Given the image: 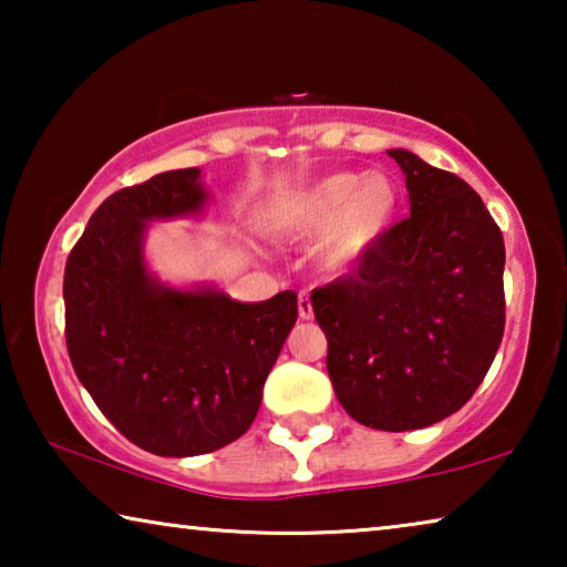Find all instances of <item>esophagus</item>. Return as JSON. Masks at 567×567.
<instances>
[{
  "label": "esophagus",
  "instance_id": "1",
  "mask_svg": "<svg viewBox=\"0 0 567 567\" xmlns=\"http://www.w3.org/2000/svg\"><path fill=\"white\" fill-rule=\"evenodd\" d=\"M297 312H300V320H312V302H310V295L300 292L297 297Z\"/></svg>",
  "mask_w": 567,
  "mask_h": 567
}]
</instances>
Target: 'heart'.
<instances>
[{
    "mask_svg": "<svg viewBox=\"0 0 567 567\" xmlns=\"http://www.w3.org/2000/svg\"><path fill=\"white\" fill-rule=\"evenodd\" d=\"M400 192L382 169L330 172L297 187L272 209L270 225L290 243L320 237L318 262L344 272L375 252L398 223Z\"/></svg>",
    "mask_w": 567,
    "mask_h": 567,
    "instance_id": "heart-1",
    "label": "heart"
}]
</instances>
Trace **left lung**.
Wrapping results in <instances>:
<instances>
[{"instance_id": "8db88e82", "label": "left lung", "mask_w": 567, "mask_h": 567, "mask_svg": "<svg viewBox=\"0 0 567 567\" xmlns=\"http://www.w3.org/2000/svg\"><path fill=\"white\" fill-rule=\"evenodd\" d=\"M410 217L358 270L312 290L340 405L388 433L420 430L473 398L505 330L501 227L465 179L388 150Z\"/></svg>"}]
</instances>
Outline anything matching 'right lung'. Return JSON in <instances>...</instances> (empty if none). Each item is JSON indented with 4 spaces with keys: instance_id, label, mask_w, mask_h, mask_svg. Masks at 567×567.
I'll list each match as a JSON object with an SVG mask.
<instances>
[{
    "instance_id": "right-lung-1",
    "label": "right lung",
    "mask_w": 567,
    "mask_h": 567,
    "mask_svg": "<svg viewBox=\"0 0 567 567\" xmlns=\"http://www.w3.org/2000/svg\"><path fill=\"white\" fill-rule=\"evenodd\" d=\"M199 167L169 169L104 199L64 267L66 350L102 415L142 450L192 457L233 443L297 320V295L233 300L217 285L150 270V223L199 217Z\"/></svg>"
}]
</instances>
